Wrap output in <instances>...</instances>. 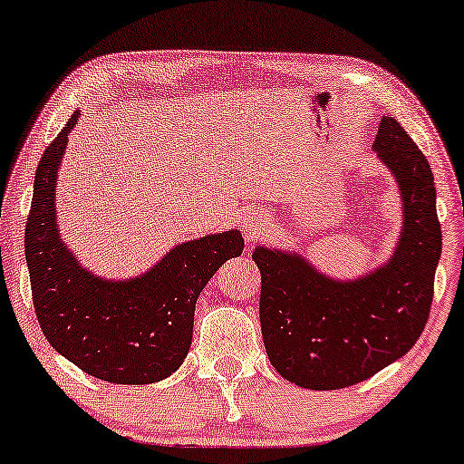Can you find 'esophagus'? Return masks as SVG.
<instances>
[{"instance_id": "esophagus-1", "label": "esophagus", "mask_w": 464, "mask_h": 464, "mask_svg": "<svg viewBox=\"0 0 464 464\" xmlns=\"http://www.w3.org/2000/svg\"><path fill=\"white\" fill-rule=\"evenodd\" d=\"M266 225H268L266 218L258 215V212H252L246 220V237L249 241H256L264 231H266Z\"/></svg>"}]
</instances>
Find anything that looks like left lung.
Listing matches in <instances>:
<instances>
[{
	"mask_svg": "<svg viewBox=\"0 0 464 464\" xmlns=\"http://www.w3.org/2000/svg\"><path fill=\"white\" fill-rule=\"evenodd\" d=\"M373 149L399 181L404 225L386 266L336 283L297 254L258 247L260 324L270 363L312 391L359 384L407 353L430 318L433 276L442 252L436 188L425 154L392 117Z\"/></svg>",
	"mask_w": 464,
	"mask_h": 464,
	"instance_id": "obj_1",
	"label": "left lung"
}]
</instances>
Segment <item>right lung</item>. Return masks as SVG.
I'll return each instance as SVG.
<instances>
[{"label":"right lung","instance_id":"right-lung-1","mask_svg":"<svg viewBox=\"0 0 464 464\" xmlns=\"http://www.w3.org/2000/svg\"><path fill=\"white\" fill-rule=\"evenodd\" d=\"M65 123L39 160L26 218L24 256L33 305L51 347L91 376L113 384H152L178 370L192 344L196 301L212 275L244 252L239 231L186 241L134 281L86 272L55 229V179Z\"/></svg>","mask_w":464,"mask_h":464}]
</instances>
